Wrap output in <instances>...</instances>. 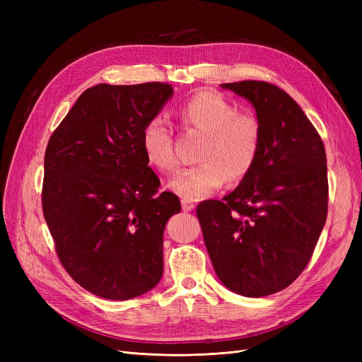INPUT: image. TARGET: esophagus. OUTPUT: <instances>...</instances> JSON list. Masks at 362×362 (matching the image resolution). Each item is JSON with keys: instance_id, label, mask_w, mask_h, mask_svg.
<instances>
[{"instance_id": "esophagus-1", "label": "esophagus", "mask_w": 362, "mask_h": 362, "mask_svg": "<svg viewBox=\"0 0 362 362\" xmlns=\"http://www.w3.org/2000/svg\"><path fill=\"white\" fill-rule=\"evenodd\" d=\"M181 205H182V210H184V211H192L193 208H194V204H193V202L185 201V199H182Z\"/></svg>"}]
</instances>
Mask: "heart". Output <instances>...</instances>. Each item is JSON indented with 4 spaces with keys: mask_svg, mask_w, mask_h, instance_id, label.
<instances>
[{
    "mask_svg": "<svg viewBox=\"0 0 362 362\" xmlns=\"http://www.w3.org/2000/svg\"><path fill=\"white\" fill-rule=\"evenodd\" d=\"M185 128L204 133L201 163L180 170L168 187L185 201H199L222 189L228 178L240 181L254 169L262 140L259 119L240 113L221 93L202 90L178 107ZM140 146L152 168L169 173L177 166L172 129L161 116L151 117L140 134Z\"/></svg>",
    "mask_w": 362,
    "mask_h": 362,
    "instance_id": "obj_1",
    "label": "heart"
}]
</instances>
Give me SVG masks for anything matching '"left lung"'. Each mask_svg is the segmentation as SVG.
<instances>
[{
  "label": "left lung",
  "instance_id": "obj_1",
  "mask_svg": "<svg viewBox=\"0 0 362 362\" xmlns=\"http://www.w3.org/2000/svg\"><path fill=\"white\" fill-rule=\"evenodd\" d=\"M221 86L254 105L261 149L238 187L201 202L196 214L223 286L261 298L288 287L311 259L327 214L326 152L302 108L275 84Z\"/></svg>",
  "mask_w": 362,
  "mask_h": 362
}]
</instances>
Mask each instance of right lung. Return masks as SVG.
<instances>
[{
  "label": "right lung",
  "instance_id": "obj_1",
  "mask_svg": "<svg viewBox=\"0 0 362 362\" xmlns=\"http://www.w3.org/2000/svg\"><path fill=\"white\" fill-rule=\"evenodd\" d=\"M173 95L168 83L96 84L49 137L42 208L62 266L100 298L127 300L163 275V233L180 213L158 193L140 134Z\"/></svg>",
  "mask_w": 362,
  "mask_h": 362
}]
</instances>
